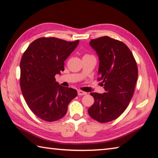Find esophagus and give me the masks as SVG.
<instances>
[{
    "mask_svg": "<svg viewBox=\"0 0 158 158\" xmlns=\"http://www.w3.org/2000/svg\"><path fill=\"white\" fill-rule=\"evenodd\" d=\"M77 93H78L79 96H83V95L87 94V93H86L85 92H83L82 90H78V91H77Z\"/></svg>",
    "mask_w": 158,
    "mask_h": 158,
    "instance_id": "esophagus-1",
    "label": "esophagus"
}]
</instances>
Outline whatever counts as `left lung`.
<instances>
[{
    "mask_svg": "<svg viewBox=\"0 0 158 158\" xmlns=\"http://www.w3.org/2000/svg\"><path fill=\"white\" fill-rule=\"evenodd\" d=\"M89 45L99 60L98 81L105 92H92L94 103L88 112L100 123L112 121L127 107L134 92L138 67L132 52L126 44L107 36L92 40Z\"/></svg>",
    "mask_w": 158,
    "mask_h": 158,
    "instance_id": "left-lung-1",
    "label": "left lung"
}]
</instances>
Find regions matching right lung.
I'll list each match as a JSON object with an SVG mask.
<instances>
[{"label":"right lung","instance_id":"1","mask_svg":"<svg viewBox=\"0 0 158 158\" xmlns=\"http://www.w3.org/2000/svg\"><path fill=\"white\" fill-rule=\"evenodd\" d=\"M79 43V40L41 38L24 52L20 64L22 93L30 110L40 118L48 122L61 118L77 97L76 89L60 85L55 76L64 70V61Z\"/></svg>","mask_w":158,"mask_h":158}]
</instances>
